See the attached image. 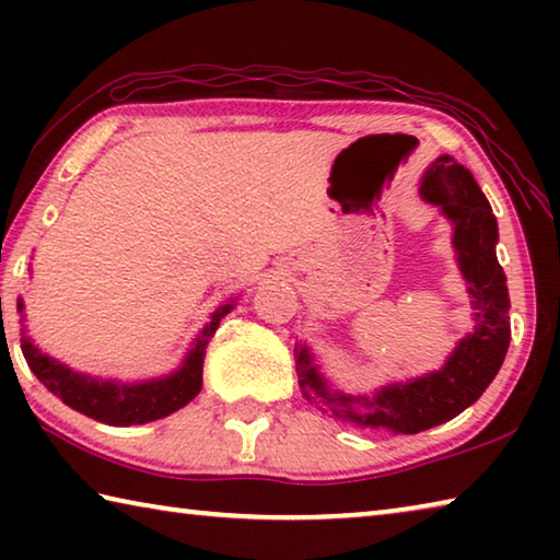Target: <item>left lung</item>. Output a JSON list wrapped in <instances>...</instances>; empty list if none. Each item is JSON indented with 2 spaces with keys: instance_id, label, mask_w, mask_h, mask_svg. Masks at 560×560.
<instances>
[{
  "instance_id": "obj_1",
  "label": "left lung",
  "mask_w": 560,
  "mask_h": 560,
  "mask_svg": "<svg viewBox=\"0 0 560 560\" xmlns=\"http://www.w3.org/2000/svg\"><path fill=\"white\" fill-rule=\"evenodd\" d=\"M420 197L440 207L452 226V246L467 281L474 328L459 338L438 371L350 395L330 385L306 343L293 346L299 387L308 402L338 420L371 430L415 434L467 410L494 381L511 340L506 273L497 259L499 226L491 205L467 167L440 155L424 170Z\"/></svg>"
}]
</instances>
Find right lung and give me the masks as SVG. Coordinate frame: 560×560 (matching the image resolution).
<instances>
[{
	"instance_id": "add662e5",
	"label": "right lung",
	"mask_w": 560,
	"mask_h": 560,
	"mask_svg": "<svg viewBox=\"0 0 560 560\" xmlns=\"http://www.w3.org/2000/svg\"><path fill=\"white\" fill-rule=\"evenodd\" d=\"M236 299L222 303L214 308L210 316V324L197 334L192 340V348L187 350L183 358V365L175 368L173 373L148 377V381L136 383H120L113 377H93L89 373H79L69 368L61 360L51 358L49 353L34 343L26 336L24 326V301L19 299L16 308L22 314V353L30 363L32 373L49 387L63 405H69L71 410L93 417V420L113 424V428H130V424H145L160 420L177 412L179 407H185L192 397L200 395L202 390V365L207 343L214 336V330L220 328V320L234 308Z\"/></svg>"
}]
</instances>
